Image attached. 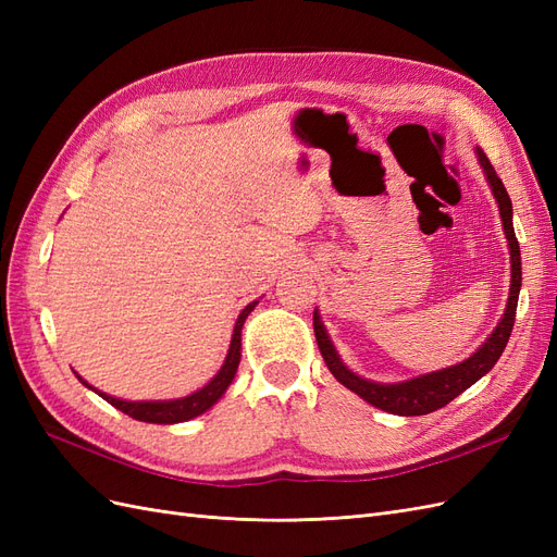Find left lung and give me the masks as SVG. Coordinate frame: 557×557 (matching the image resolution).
<instances>
[{"label":"left lung","instance_id":"8db88e82","mask_svg":"<svg viewBox=\"0 0 557 557\" xmlns=\"http://www.w3.org/2000/svg\"><path fill=\"white\" fill-rule=\"evenodd\" d=\"M476 160L483 170V176L491 185L493 197L497 201L499 218H502V227H504V237L509 242V256H511V285H509V299H507V309H504L497 327L487 334V339L476 348V352L458 364H450L444 369H436V372L430 374H420L407 381H397V383H379V381H369L360 374L352 372V369L346 367L342 360L339 350L334 348L330 334L320 320L318 309L313 311V332H315V342L320 348V356H323L327 369L332 376L346 385L348 391L362 397L367 404L372 407L395 413V416H425L436 409L446 407L448 401H453L460 393H465L469 385H474L481 376H485L499 356L507 348V342L513 330V320H516V307H518V293H520V283H522V272H520V246L513 232V207H511V197L504 188V183L499 181L495 166L491 160L485 158L481 148L474 150Z\"/></svg>","mask_w":557,"mask_h":557}]
</instances>
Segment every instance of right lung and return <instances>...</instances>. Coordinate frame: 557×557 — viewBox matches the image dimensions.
Listing matches in <instances>:
<instances>
[{
	"mask_svg": "<svg viewBox=\"0 0 557 557\" xmlns=\"http://www.w3.org/2000/svg\"><path fill=\"white\" fill-rule=\"evenodd\" d=\"M258 307V299L250 301V305L244 307V311L239 313L237 323H234L232 330V342L227 348V356L223 360V367L218 369V374L207 383L201 385L199 391L178 397V399H144V401H129V399H121L107 395L102 391H97L81 374H76V379L90 387L92 393H97L102 399H107L111 407H115L117 411L127 413L134 420H141V423H156V425H174V423H185V420H193L197 416H201L205 411H209L213 404L225 395V391L230 387V383L234 381V374H237L239 362H242V327L246 323L248 313Z\"/></svg>",
	"mask_w": 557,
	"mask_h": 557,
	"instance_id": "obj_1",
	"label": "right lung"
}]
</instances>
